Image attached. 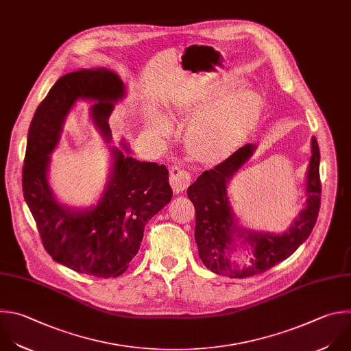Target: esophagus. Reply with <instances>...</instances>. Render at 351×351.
<instances>
[{
    "label": "esophagus",
    "instance_id": "34e87169",
    "mask_svg": "<svg viewBox=\"0 0 351 351\" xmlns=\"http://www.w3.org/2000/svg\"><path fill=\"white\" fill-rule=\"evenodd\" d=\"M169 182H171V186L173 189V193L179 194V193H183L189 184H190V173L184 169H182L180 167H172L171 168V172H169Z\"/></svg>",
    "mask_w": 351,
    "mask_h": 351
}]
</instances>
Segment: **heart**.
<instances>
[{"instance_id":"obj_1","label":"heart","mask_w":351,"mask_h":351,"mask_svg":"<svg viewBox=\"0 0 351 351\" xmlns=\"http://www.w3.org/2000/svg\"><path fill=\"white\" fill-rule=\"evenodd\" d=\"M241 86L239 81H232L227 88V96L217 97L215 90L186 95L175 100L171 106L173 119L178 115H193L186 132V143L191 153L204 162H215L234 152L255 130L262 111V97ZM150 130L160 138H168L172 134V124L162 114H153Z\"/></svg>"}]
</instances>
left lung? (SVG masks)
<instances>
[{
    "mask_svg": "<svg viewBox=\"0 0 351 351\" xmlns=\"http://www.w3.org/2000/svg\"><path fill=\"white\" fill-rule=\"evenodd\" d=\"M256 145L248 143L213 169L205 171L187 189L195 208V243L206 269L230 278H245L267 271L289 258L310 236L319 210V149L311 138L306 172L303 209L281 232L259 231L240 223L228 197V184L250 161ZM245 256L240 264L239 254Z\"/></svg>",
    "mask_w": 351,
    "mask_h": 351,
    "instance_id": "left-lung-1",
    "label": "left lung"
}]
</instances>
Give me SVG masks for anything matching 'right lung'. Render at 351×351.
Segmentation results:
<instances>
[{"mask_svg": "<svg viewBox=\"0 0 351 351\" xmlns=\"http://www.w3.org/2000/svg\"><path fill=\"white\" fill-rule=\"evenodd\" d=\"M114 70L100 67L60 77L32 120L23 168V194L52 259L77 273L121 276L138 254L146 223L172 198L165 165L139 161L123 139L111 146L110 114L127 97ZM78 99L94 104L88 114L110 144V169L98 201L89 207L62 203L49 182L50 154L61 140L68 114Z\"/></svg>", "mask_w": 351, "mask_h": 351, "instance_id": "obj_1", "label": "right lung"}]
</instances>
